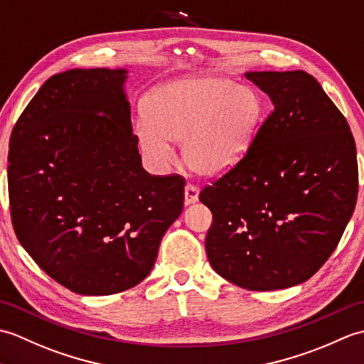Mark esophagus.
Returning a JSON list of instances; mask_svg holds the SVG:
<instances>
[{
  "label": "esophagus",
  "instance_id": "obj_1",
  "mask_svg": "<svg viewBox=\"0 0 364 364\" xmlns=\"http://www.w3.org/2000/svg\"><path fill=\"white\" fill-rule=\"evenodd\" d=\"M198 199H199V188L196 187V185H193V183L185 185V199H183L185 205L195 204V203H198Z\"/></svg>",
  "mask_w": 364,
  "mask_h": 364
}]
</instances>
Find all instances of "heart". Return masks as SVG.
<instances>
[{"label": "heart", "instance_id": "obj_1", "mask_svg": "<svg viewBox=\"0 0 364 364\" xmlns=\"http://www.w3.org/2000/svg\"><path fill=\"white\" fill-rule=\"evenodd\" d=\"M264 119L257 88L213 76H185L160 84L143 101L135 141L152 165L166 166L182 140L185 164L216 176L247 156Z\"/></svg>", "mask_w": 364, "mask_h": 364}]
</instances>
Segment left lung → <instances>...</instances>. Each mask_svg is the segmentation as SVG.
I'll use <instances>...</instances> for the list:
<instances>
[{"label": "left lung", "instance_id": "left-lung-1", "mask_svg": "<svg viewBox=\"0 0 364 364\" xmlns=\"http://www.w3.org/2000/svg\"><path fill=\"white\" fill-rule=\"evenodd\" d=\"M274 106L247 156L208 185L212 268L250 291L309 280L340 243L358 193L346 118L309 73L247 71Z\"/></svg>", "mask_w": 364, "mask_h": 364}]
</instances>
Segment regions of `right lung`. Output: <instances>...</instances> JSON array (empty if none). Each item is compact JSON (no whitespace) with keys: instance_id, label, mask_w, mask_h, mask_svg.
I'll return each mask as SVG.
<instances>
[{"instance_id":"add662e5","label":"right lung","mask_w":364,"mask_h":364,"mask_svg":"<svg viewBox=\"0 0 364 364\" xmlns=\"http://www.w3.org/2000/svg\"><path fill=\"white\" fill-rule=\"evenodd\" d=\"M127 70L75 68L50 77L9 143L14 230L40 268L84 296L148 277L183 208L185 181L141 166Z\"/></svg>"}]
</instances>
